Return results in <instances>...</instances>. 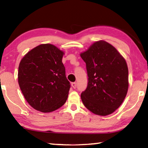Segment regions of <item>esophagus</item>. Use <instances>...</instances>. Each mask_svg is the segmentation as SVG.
<instances>
[{
    "mask_svg": "<svg viewBox=\"0 0 148 148\" xmlns=\"http://www.w3.org/2000/svg\"><path fill=\"white\" fill-rule=\"evenodd\" d=\"M71 86L74 89H75L76 87V82H72V83L71 84Z\"/></svg>",
    "mask_w": 148,
    "mask_h": 148,
    "instance_id": "esophagus-1",
    "label": "esophagus"
}]
</instances>
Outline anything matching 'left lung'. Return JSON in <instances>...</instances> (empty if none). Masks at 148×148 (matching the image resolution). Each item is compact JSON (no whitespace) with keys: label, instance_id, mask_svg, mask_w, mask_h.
<instances>
[{"label":"left lung","instance_id":"obj_1","mask_svg":"<svg viewBox=\"0 0 148 148\" xmlns=\"http://www.w3.org/2000/svg\"><path fill=\"white\" fill-rule=\"evenodd\" d=\"M80 56L86 62L88 76L87 88L81 94L83 104L95 114H112L128 91L129 71L125 59L104 40L95 42Z\"/></svg>","mask_w":148,"mask_h":148}]
</instances>
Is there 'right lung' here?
I'll list each match as a JSON object with an SVG mask.
<instances>
[{
    "label": "right lung",
    "mask_w": 148,
    "mask_h": 148,
    "mask_svg": "<svg viewBox=\"0 0 148 148\" xmlns=\"http://www.w3.org/2000/svg\"><path fill=\"white\" fill-rule=\"evenodd\" d=\"M64 53L52 44H41L21 59L18 83L25 99L35 110L51 112L68 98L71 84L62 62Z\"/></svg>",
    "instance_id": "right-lung-1"
}]
</instances>
